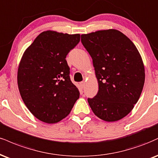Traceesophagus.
<instances>
[{"mask_svg":"<svg viewBox=\"0 0 158 158\" xmlns=\"http://www.w3.org/2000/svg\"><path fill=\"white\" fill-rule=\"evenodd\" d=\"M80 85L81 86V87H85V81H81L80 82Z\"/></svg>","mask_w":158,"mask_h":158,"instance_id":"esophagus-1","label":"esophagus"}]
</instances>
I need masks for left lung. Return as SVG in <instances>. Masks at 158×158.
I'll return each mask as SVG.
<instances>
[{
  "instance_id": "obj_1",
  "label": "left lung",
  "mask_w": 158,
  "mask_h": 158,
  "mask_svg": "<svg viewBox=\"0 0 158 158\" xmlns=\"http://www.w3.org/2000/svg\"><path fill=\"white\" fill-rule=\"evenodd\" d=\"M90 55L98 83V91L89 105L96 116L112 122L132 111L139 99L145 69L139 51L121 31L107 29L81 35Z\"/></svg>"
}]
</instances>
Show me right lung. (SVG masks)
<instances>
[{
	"label": "right lung",
	"mask_w": 158,
	"mask_h": 158,
	"mask_svg": "<svg viewBox=\"0 0 158 158\" xmlns=\"http://www.w3.org/2000/svg\"><path fill=\"white\" fill-rule=\"evenodd\" d=\"M79 41V34L45 31L23 53L18 71L19 91L29 111L41 121L62 120L79 98L65 60Z\"/></svg>",
	"instance_id": "obj_1"
}]
</instances>
